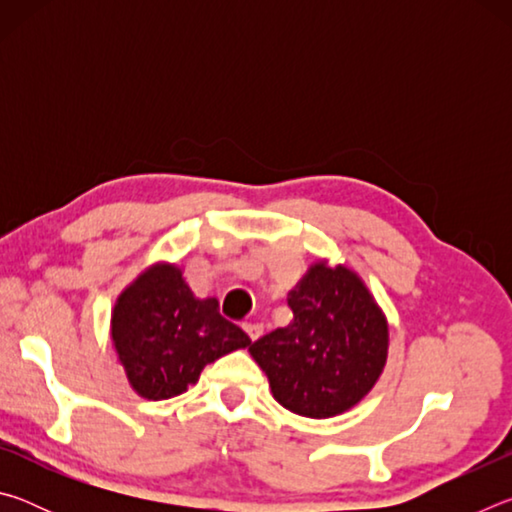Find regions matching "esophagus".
I'll use <instances>...</instances> for the list:
<instances>
[{"mask_svg":"<svg viewBox=\"0 0 512 512\" xmlns=\"http://www.w3.org/2000/svg\"><path fill=\"white\" fill-rule=\"evenodd\" d=\"M244 329H246V334L250 336V341H257L264 332L262 325H259V323H244Z\"/></svg>","mask_w":512,"mask_h":512,"instance_id":"esophagus-1","label":"esophagus"}]
</instances>
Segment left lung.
<instances>
[{
  "mask_svg": "<svg viewBox=\"0 0 512 512\" xmlns=\"http://www.w3.org/2000/svg\"><path fill=\"white\" fill-rule=\"evenodd\" d=\"M293 320L250 345L273 397L305 418L352 409L377 384L388 357V323L361 277L314 264L289 293Z\"/></svg>",
  "mask_w": 512,
  "mask_h": 512,
  "instance_id": "obj_1",
  "label": "left lung"
}]
</instances>
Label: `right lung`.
Listing matches in <instances>:
<instances>
[{"mask_svg":"<svg viewBox=\"0 0 512 512\" xmlns=\"http://www.w3.org/2000/svg\"><path fill=\"white\" fill-rule=\"evenodd\" d=\"M110 334L133 391L153 402L185 393L207 363L250 345L219 300H198L173 264L146 268L121 291Z\"/></svg>","mask_w":512,"mask_h":512,"instance_id":"add662e5","label":"right lung"}]
</instances>
